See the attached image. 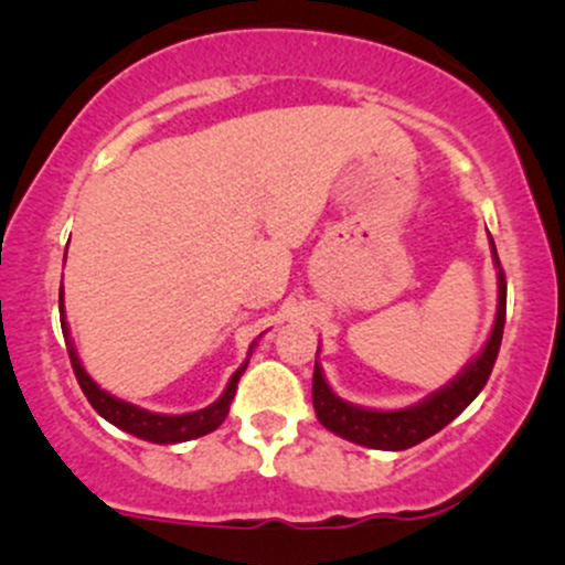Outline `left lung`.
I'll list each match as a JSON object with an SVG mask.
<instances>
[{"label": "left lung", "instance_id": "left-lung-1", "mask_svg": "<svg viewBox=\"0 0 565 565\" xmlns=\"http://www.w3.org/2000/svg\"><path fill=\"white\" fill-rule=\"evenodd\" d=\"M491 255L499 268V302H497V319L494 329H491L489 342H486L481 355L470 361L462 369L459 377H454L449 385L440 387L433 395H427L419 404L395 408V412H377V408L353 406L342 401L340 395L332 393V387L323 380V372L316 361L313 369V408L319 423L332 430L334 436L353 440L359 446H369V449H385V451H404L412 446L423 444L425 438L436 436L444 430L454 417L465 412L472 404L483 385L489 382L491 369H494L499 345H502L504 332V308H508V284H504V270L499 265V255L494 238H491ZM319 355V353H316Z\"/></svg>", "mask_w": 565, "mask_h": 565}]
</instances>
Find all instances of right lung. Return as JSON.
Returning a JSON list of instances; mask_svg holds the SVG:
<instances>
[{"label": "right lung", "mask_w": 565, "mask_h": 565, "mask_svg": "<svg viewBox=\"0 0 565 565\" xmlns=\"http://www.w3.org/2000/svg\"><path fill=\"white\" fill-rule=\"evenodd\" d=\"M61 313H63V289H61ZM61 327H63V337H66L68 359H71V366H74L76 382H79L82 393L87 395V401L93 404L95 412L100 414L103 419H108V423L119 427V430L129 433V436H138L142 440H151V444H180V440H193L199 436H206V433L217 430V427L223 425V419L228 417L231 401L233 395H236V385L238 380H242L246 364H249V359H246L244 364L233 372L228 387H225L223 395H220L215 404L199 408V412H191V414H153L148 412V408L127 404V401L100 391V385L84 372L79 355H76L74 342H71L68 337V323L63 316H61Z\"/></svg>", "instance_id": "right-lung-1"}]
</instances>
